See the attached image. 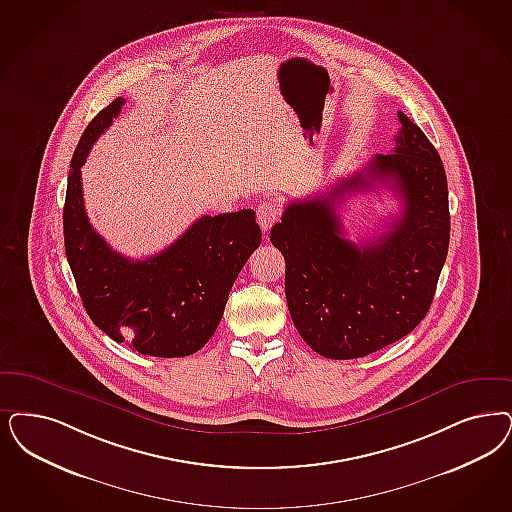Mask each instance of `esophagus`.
I'll use <instances>...</instances> for the list:
<instances>
[{
  "mask_svg": "<svg viewBox=\"0 0 512 512\" xmlns=\"http://www.w3.org/2000/svg\"><path fill=\"white\" fill-rule=\"evenodd\" d=\"M280 204L276 200H263L259 206H257V221L261 225V229L270 230L272 225L280 219Z\"/></svg>",
  "mask_w": 512,
  "mask_h": 512,
  "instance_id": "esophagus-1",
  "label": "esophagus"
}]
</instances>
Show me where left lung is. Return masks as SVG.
<instances>
[{
    "label": "left lung",
    "mask_w": 512,
    "mask_h": 512,
    "mask_svg": "<svg viewBox=\"0 0 512 512\" xmlns=\"http://www.w3.org/2000/svg\"><path fill=\"white\" fill-rule=\"evenodd\" d=\"M393 153L376 155L329 193L293 202L270 230L285 259V299L304 342L357 359L408 335L435 297L450 242L448 183L433 143L403 111ZM389 186L404 202L387 232L355 245L335 215L340 197Z\"/></svg>",
    "instance_id": "1"
}]
</instances>
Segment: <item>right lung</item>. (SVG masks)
Instances as JSON below:
<instances>
[{"instance_id": "obj_1", "label": "right lung", "mask_w": 512, "mask_h": 512, "mask_svg": "<svg viewBox=\"0 0 512 512\" xmlns=\"http://www.w3.org/2000/svg\"><path fill=\"white\" fill-rule=\"evenodd\" d=\"M113 100L85 128L73 153L64 204V246L83 306L115 342L153 357H185L212 338L230 289L261 244L253 210L202 215L176 242L147 259H128L92 229L81 166L92 143L121 113Z\"/></svg>"}]
</instances>
